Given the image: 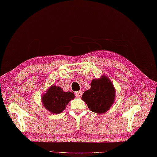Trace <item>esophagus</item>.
I'll list each match as a JSON object with an SVG mask.
<instances>
[{"label":"esophagus","instance_id":"obj_1","mask_svg":"<svg viewBox=\"0 0 157 157\" xmlns=\"http://www.w3.org/2000/svg\"><path fill=\"white\" fill-rule=\"evenodd\" d=\"M82 94H83L82 91H78L75 92V95L78 98H81L82 95Z\"/></svg>","mask_w":157,"mask_h":157}]
</instances>
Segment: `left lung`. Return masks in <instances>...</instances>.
<instances>
[{
    "label": "left lung",
    "instance_id": "1",
    "mask_svg": "<svg viewBox=\"0 0 157 157\" xmlns=\"http://www.w3.org/2000/svg\"><path fill=\"white\" fill-rule=\"evenodd\" d=\"M91 88L84 91L82 99L91 111L105 113L115 100V89L113 83L105 75L95 78L91 82Z\"/></svg>",
    "mask_w": 157,
    "mask_h": 157
}]
</instances>
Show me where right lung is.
Wrapping results in <instances>:
<instances>
[{"label":"right lung","mask_w":157,"mask_h":157,"mask_svg":"<svg viewBox=\"0 0 157 157\" xmlns=\"http://www.w3.org/2000/svg\"><path fill=\"white\" fill-rule=\"evenodd\" d=\"M75 98L74 94L63 91L61 87L52 85L42 95V103L46 109L53 114H59L66 109L71 100Z\"/></svg>","instance_id":"right-lung-1"}]
</instances>
